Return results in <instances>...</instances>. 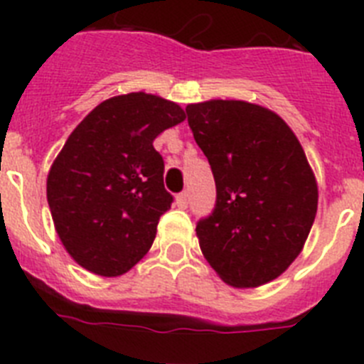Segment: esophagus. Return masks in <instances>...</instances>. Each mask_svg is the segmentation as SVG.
<instances>
[{
    "label": "esophagus",
    "mask_w": 364,
    "mask_h": 364,
    "mask_svg": "<svg viewBox=\"0 0 364 364\" xmlns=\"http://www.w3.org/2000/svg\"><path fill=\"white\" fill-rule=\"evenodd\" d=\"M188 204H189L188 193L186 191L178 193V195H176V205H178L180 210H186V208H188Z\"/></svg>",
    "instance_id": "34e87169"
}]
</instances>
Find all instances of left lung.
I'll use <instances>...</instances> for the list:
<instances>
[{"instance_id": "8db88e82", "label": "left lung", "mask_w": 364, "mask_h": 364, "mask_svg": "<svg viewBox=\"0 0 364 364\" xmlns=\"http://www.w3.org/2000/svg\"><path fill=\"white\" fill-rule=\"evenodd\" d=\"M217 200L197 222L200 250L220 279L257 288L301 253L317 213V184L294 131L275 112L240 100L186 107Z\"/></svg>"}]
</instances>
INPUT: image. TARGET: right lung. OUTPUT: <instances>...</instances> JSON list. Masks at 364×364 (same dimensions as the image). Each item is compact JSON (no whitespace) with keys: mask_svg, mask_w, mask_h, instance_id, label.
Wrapping results in <instances>:
<instances>
[{"mask_svg":"<svg viewBox=\"0 0 364 364\" xmlns=\"http://www.w3.org/2000/svg\"><path fill=\"white\" fill-rule=\"evenodd\" d=\"M184 118L169 100L131 92L102 102L67 138L49 171L47 200L82 268L117 277L149 252L173 204L153 140Z\"/></svg>","mask_w":364,"mask_h":364,"instance_id":"add662e5","label":"right lung"}]
</instances>
